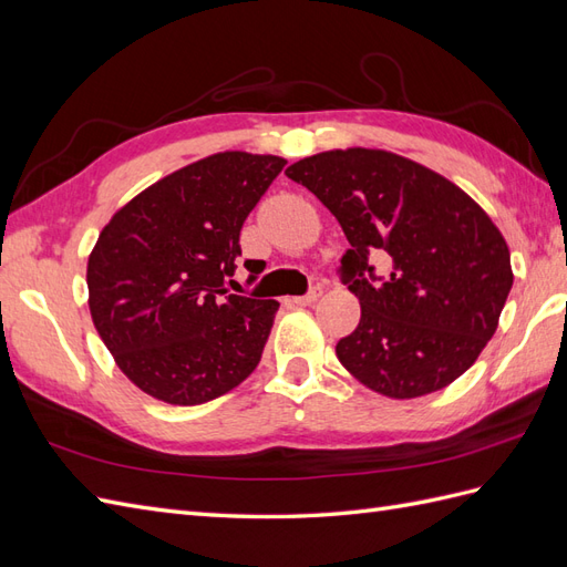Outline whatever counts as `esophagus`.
<instances>
[{"label": "esophagus", "mask_w": 567, "mask_h": 567, "mask_svg": "<svg viewBox=\"0 0 567 567\" xmlns=\"http://www.w3.org/2000/svg\"><path fill=\"white\" fill-rule=\"evenodd\" d=\"M321 295H323V289L316 285V287H311V289H309L307 295H303V297H295L292 301L297 303V307H309V303H313V301H316L318 297H321Z\"/></svg>", "instance_id": "34e87169"}]
</instances>
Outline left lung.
<instances>
[{
    "label": "left lung",
    "mask_w": 567,
    "mask_h": 567,
    "mask_svg": "<svg viewBox=\"0 0 567 567\" xmlns=\"http://www.w3.org/2000/svg\"><path fill=\"white\" fill-rule=\"evenodd\" d=\"M285 174L350 241L340 270L361 318L336 347L340 364L395 400L460 379L496 332L513 287L511 251L484 208L439 172L379 148L326 151ZM371 252L389 256L385 279L372 275Z\"/></svg>",
    "instance_id": "obj_1"
}]
</instances>
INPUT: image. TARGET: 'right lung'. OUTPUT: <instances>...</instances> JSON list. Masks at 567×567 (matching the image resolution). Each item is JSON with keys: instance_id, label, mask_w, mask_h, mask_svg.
<instances>
[{"instance_id": "add662e5", "label": "right lung", "mask_w": 567, "mask_h": 567, "mask_svg": "<svg viewBox=\"0 0 567 567\" xmlns=\"http://www.w3.org/2000/svg\"><path fill=\"white\" fill-rule=\"evenodd\" d=\"M285 165L278 155H208L134 196L100 231L85 272L93 326L145 395L192 408L258 367L280 303L227 295L225 280L246 215Z\"/></svg>"}]
</instances>
